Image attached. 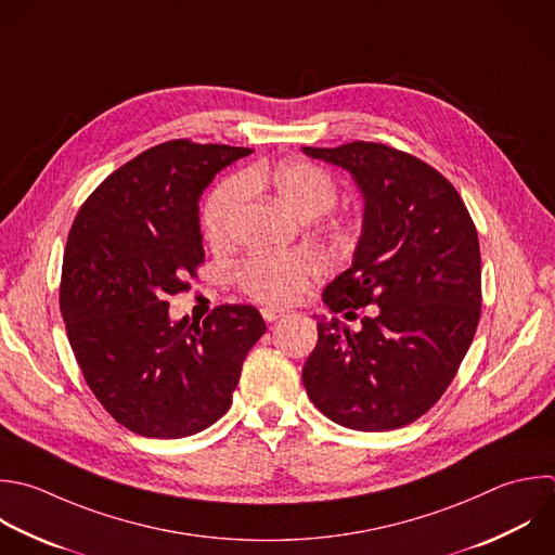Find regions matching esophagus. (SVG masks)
Returning a JSON list of instances; mask_svg holds the SVG:
<instances>
[{"label": "esophagus", "instance_id": "obj_1", "mask_svg": "<svg viewBox=\"0 0 555 555\" xmlns=\"http://www.w3.org/2000/svg\"><path fill=\"white\" fill-rule=\"evenodd\" d=\"M260 312H262V319H264L267 323H273V321H278L280 317L286 314V310H282V308H262Z\"/></svg>", "mask_w": 555, "mask_h": 555}]
</instances>
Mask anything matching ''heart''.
<instances>
[{
    "instance_id": "1",
    "label": "heart",
    "mask_w": 555,
    "mask_h": 555,
    "mask_svg": "<svg viewBox=\"0 0 555 555\" xmlns=\"http://www.w3.org/2000/svg\"><path fill=\"white\" fill-rule=\"evenodd\" d=\"M251 184H269L280 199L301 217H314L330 210L338 197L334 178L306 160H286L273 171H256L247 176ZM245 199L243 180L230 178L221 182L204 204L202 230L210 245H223L232 232L234 219ZM323 267L308 251L256 254L247 258L238 273V286L254 299L284 306L297 301L308 284L321 278Z\"/></svg>"
}]
</instances>
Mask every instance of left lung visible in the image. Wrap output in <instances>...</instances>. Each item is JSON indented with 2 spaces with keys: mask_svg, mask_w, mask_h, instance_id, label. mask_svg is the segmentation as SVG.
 I'll use <instances>...</instances> for the list:
<instances>
[{
  "mask_svg": "<svg viewBox=\"0 0 555 555\" xmlns=\"http://www.w3.org/2000/svg\"><path fill=\"white\" fill-rule=\"evenodd\" d=\"M304 154L349 171L364 197L351 267L325 286L323 301L347 319L377 304L358 332L317 317L319 340L301 373L306 392L343 427H403L442 397L475 336V223L453 184L405 152L356 141Z\"/></svg>",
  "mask_w": 555,
  "mask_h": 555,
  "instance_id": "8db88e82",
  "label": "left lung"
}]
</instances>
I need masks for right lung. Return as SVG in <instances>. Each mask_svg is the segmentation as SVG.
<instances>
[{"label": "right lung", "instance_id": "1", "mask_svg": "<svg viewBox=\"0 0 555 555\" xmlns=\"http://www.w3.org/2000/svg\"><path fill=\"white\" fill-rule=\"evenodd\" d=\"M247 147L160 143L82 204L63 258L61 312L82 375L106 412L147 438L219 421L267 325L254 306L171 321L169 297L204 262L199 197Z\"/></svg>", "mask_w": 555, "mask_h": 555}]
</instances>
